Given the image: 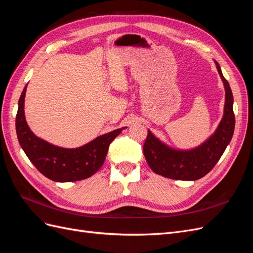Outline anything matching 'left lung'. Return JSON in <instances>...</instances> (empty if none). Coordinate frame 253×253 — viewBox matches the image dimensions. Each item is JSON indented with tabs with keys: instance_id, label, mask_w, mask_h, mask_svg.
Instances as JSON below:
<instances>
[{
	"instance_id": "8db88e82",
	"label": "left lung",
	"mask_w": 253,
	"mask_h": 253,
	"mask_svg": "<svg viewBox=\"0 0 253 253\" xmlns=\"http://www.w3.org/2000/svg\"><path fill=\"white\" fill-rule=\"evenodd\" d=\"M215 64L226 90L224 116L218 127L200 147L187 151L168 147L149 131L143 144V154L152 171L156 174L177 180L200 179L213 169L230 142L235 126L233 95L216 61Z\"/></svg>"
}]
</instances>
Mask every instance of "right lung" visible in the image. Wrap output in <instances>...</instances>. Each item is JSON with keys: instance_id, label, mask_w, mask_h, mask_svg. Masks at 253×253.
Masks as SVG:
<instances>
[{"instance_id": "right-lung-1", "label": "right lung", "mask_w": 253, "mask_h": 253, "mask_svg": "<svg viewBox=\"0 0 253 253\" xmlns=\"http://www.w3.org/2000/svg\"><path fill=\"white\" fill-rule=\"evenodd\" d=\"M26 87L19 99L16 129L20 145L30 162L40 173L58 182L82 180L94 175L102 167L111 142L125 127L99 136L80 148L56 147L37 137L27 126L24 115Z\"/></svg>"}]
</instances>
